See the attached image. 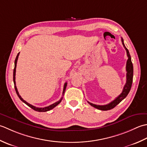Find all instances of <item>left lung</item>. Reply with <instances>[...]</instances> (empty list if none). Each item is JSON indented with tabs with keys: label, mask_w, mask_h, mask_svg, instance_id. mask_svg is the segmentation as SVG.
Returning <instances> with one entry per match:
<instances>
[{
	"label": "left lung",
	"mask_w": 147,
	"mask_h": 147,
	"mask_svg": "<svg viewBox=\"0 0 147 147\" xmlns=\"http://www.w3.org/2000/svg\"><path fill=\"white\" fill-rule=\"evenodd\" d=\"M121 40H122V45H123L125 51H126L127 56L128 57V59L126 63V71H127L126 83H125V84L123 88V90H122V92H121V94L118 96L114 100H113L112 102H110L109 104L105 105H98L91 103L90 102H89V101H88V103L90 105L96 108V109H97L98 110H111L113 109V108L117 105L121 101H122L125 97L127 96V94H129V92L131 90V86H132V83H133V65L132 63V61H131V58L128 49L126 48V47L125 46L123 38H122Z\"/></svg>",
	"instance_id": "8db88e82"
}]
</instances>
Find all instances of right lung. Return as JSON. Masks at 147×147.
I'll use <instances>...</instances> for the list:
<instances>
[{
	"label": "right lung",
	"instance_id": "obj_1",
	"mask_svg": "<svg viewBox=\"0 0 147 147\" xmlns=\"http://www.w3.org/2000/svg\"><path fill=\"white\" fill-rule=\"evenodd\" d=\"M20 55V53L18 54V55L16 56V58L15 59V61H14V70H13V81H14V88H15V90H16V94L18 95V96L19 97V98L21 100H22L23 103H25L26 105H27L30 107L31 109H32L33 110H35V111H37V112H47V111H49V110H51L53 109H54L55 107H56L58 105V104L60 103V102L62 100L63 97L61 98L60 100H59L58 101H56V103H53L52 105H51L48 106V107H44V108H38V107H36L35 106H33L32 105L29 104L28 103L26 102V101H25L23 100V99L21 97V96L19 94V92L18 91V89L16 88V81H15V76H16V64H17V61H18V56ZM67 82H65V84H64V88H63V96L65 94V92L66 90V88H67Z\"/></svg>",
	"mask_w": 147,
	"mask_h": 147
}]
</instances>
